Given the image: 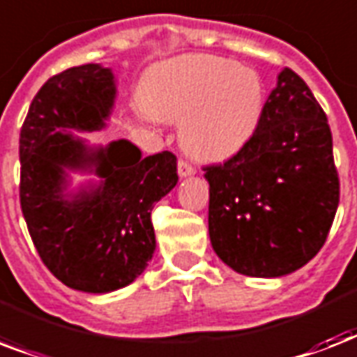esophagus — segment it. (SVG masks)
<instances>
[{
    "label": "esophagus",
    "mask_w": 357,
    "mask_h": 357,
    "mask_svg": "<svg viewBox=\"0 0 357 357\" xmlns=\"http://www.w3.org/2000/svg\"><path fill=\"white\" fill-rule=\"evenodd\" d=\"M195 174V168L190 167L187 160H179L178 162V176L179 178H189Z\"/></svg>",
    "instance_id": "1"
}]
</instances>
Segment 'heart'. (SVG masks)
Segmentation results:
<instances>
[{"instance_id": "obj_1", "label": "heart", "mask_w": 357, "mask_h": 357, "mask_svg": "<svg viewBox=\"0 0 357 357\" xmlns=\"http://www.w3.org/2000/svg\"><path fill=\"white\" fill-rule=\"evenodd\" d=\"M140 102L151 118L179 125L195 159L222 162L247 148L262 121L266 89L257 70L208 54H187L149 67Z\"/></svg>"}]
</instances>
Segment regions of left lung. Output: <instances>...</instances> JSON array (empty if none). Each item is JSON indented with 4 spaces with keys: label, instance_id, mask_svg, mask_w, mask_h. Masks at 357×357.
Instances as JSON below:
<instances>
[{
    "label": "left lung",
    "instance_id": "1",
    "mask_svg": "<svg viewBox=\"0 0 357 357\" xmlns=\"http://www.w3.org/2000/svg\"><path fill=\"white\" fill-rule=\"evenodd\" d=\"M209 183V239L241 275L275 279L303 268L322 249L339 206L328 118L305 82L282 69L247 148Z\"/></svg>",
    "mask_w": 357,
    "mask_h": 357
}]
</instances>
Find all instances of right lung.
<instances>
[{"label":"right lung","mask_w":357,"mask_h":357,"mask_svg":"<svg viewBox=\"0 0 357 357\" xmlns=\"http://www.w3.org/2000/svg\"><path fill=\"white\" fill-rule=\"evenodd\" d=\"M118 97L110 67L52 76L20 130V206L40 260L65 287L108 294L142 275L155 252L151 209L178 183L170 151L142 157L119 138L91 144ZM94 178L70 188L72 174Z\"/></svg>","instance_id":"obj_1"}]
</instances>
